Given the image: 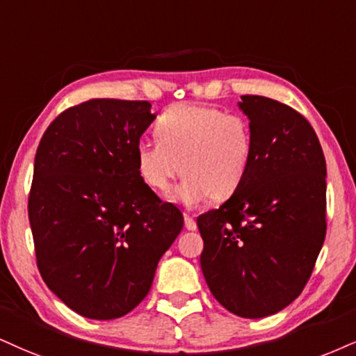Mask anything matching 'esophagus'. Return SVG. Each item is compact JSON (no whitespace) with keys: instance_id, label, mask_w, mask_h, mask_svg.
Segmentation results:
<instances>
[{"instance_id":"esophagus-1","label":"esophagus","mask_w":356,"mask_h":356,"mask_svg":"<svg viewBox=\"0 0 356 356\" xmlns=\"http://www.w3.org/2000/svg\"><path fill=\"white\" fill-rule=\"evenodd\" d=\"M185 227L190 231L196 229V221L190 216V214H185Z\"/></svg>"}]
</instances>
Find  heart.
<instances>
[{
  "mask_svg": "<svg viewBox=\"0 0 356 356\" xmlns=\"http://www.w3.org/2000/svg\"><path fill=\"white\" fill-rule=\"evenodd\" d=\"M156 140L135 145V166L150 190L166 193L178 175L177 191L185 204L234 195L249 177L254 135L249 120L209 105L177 104L161 113Z\"/></svg>",
  "mask_w": 356,
  "mask_h": 356,
  "instance_id": "heart-1",
  "label": "heart"
}]
</instances>
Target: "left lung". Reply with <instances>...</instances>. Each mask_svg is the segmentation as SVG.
Here are the masks:
<instances>
[{
  "label": "left lung",
  "mask_w": 356,
  "mask_h": 356,
  "mask_svg": "<svg viewBox=\"0 0 356 356\" xmlns=\"http://www.w3.org/2000/svg\"><path fill=\"white\" fill-rule=\"evenodd\" d=\"M254 135L244 185L196 219L201 270L231 314L262 318L304 291L327 232V165L309 120L262 95H241Z\"/></svg>",
  "instance_id": "obj_1"
}]
</instances>
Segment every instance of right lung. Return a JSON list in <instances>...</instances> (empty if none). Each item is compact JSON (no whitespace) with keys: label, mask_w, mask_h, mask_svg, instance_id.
Wrapping results in <instances>:
<instances>
[{"label":"right lung","mask_w":356,"mask_h":356,"mask_svg":"<svg viewBox=\"0 0 356 356\" xmlns=\"http://www.w3.org/2000/svg\"><path fill=\"white\" fill-rule=\"evenodd\" d=\"M147 100L92 99L44 131L28 200L38 269L69 309L124 317L147 297L183 214L140 178L135 145L155 120Z\"/></svg>","instance_id":"right-lung-1"}]
</instances>
